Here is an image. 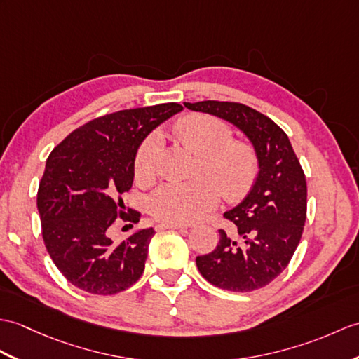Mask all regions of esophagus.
Returning a JSON list of instances; mask_svg holds the SVG:
<instances>
[{"label":"esophagus","mask_w":359,"mask_h":359,"mask_svg":"<svg viewBox=\"0 0 359 359\" xmlns=\"http://www.w3.org/2000/svg\"><path fill=\"white\" fill-rule=\"evenodd\" d=\"M157 231H165V229H187L188 226H185V224H179V223H166V222H162L157 224Z\"/></svg>","instance_id":"34e87169"}]
</instances>
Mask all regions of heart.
<instances>
[{
  "mask_svg": "<svg viewBox=\"0 0 359 359\" xmlns=\"http://www.w3.org/2000/svg\"><path fill=\"white\" fill-rule=\"evenodd\" d=\"M183 147L198 154V177L185 183H165L149 197L148 210L166 223H193L217 206L243 200L255 185L260 161L252 144L231 137L228 123L205 113H189L172 127ZM162 140L157 133L142 142L135 157V174L142 183L153 182L159 166Z\"/></svg>",
  "mask_w": 359,
  "mask_h": 359,
  "instance_id": "heart-1",
  "label": "heart"
}]
</instances>
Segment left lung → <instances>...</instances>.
<instances>
[{
	"instance_id": "left-lung-1",
	"label": "left lung",
	"mask_w": 359,
	"mask_h": 359,
	"mask_svg": "<svg viewBox=\"0 0 359 359\" xmlns=\"http://www.w3.org/2000/svg\"><path fill=\"white\" fill-rule=\"evenodd\" d=\"M234 123L251 139L260 171L251 193L223 217L232 234L220 229L212 252L196 258L203 278L231 292L264 287L286 269L302 240L307 212V185L287 135L268 116L240 102L183 104Z\"/></svg>"
}]
</instances>
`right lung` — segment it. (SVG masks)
Here are the masks:
<instances>
[{
    "label": "right lung",
    "instance_id": "add662e5",
    "mask_svg": "<svg viewBox=\"0 0 359 359\" xmlns=\"http://www.w3.org/2000/svg\"><path fill=\"white\" fill-rule=\"evenodd\" d=\"M183 110L176 102L121 110L73 130L50 153L38 188V211L47 252L73 286L95 295H114L140 278L154 229L121 243L113 224H136L140 212L125 210L135 157L151 130Z\"/></svg>",
    "mask_w": 359,
    "mask_h": 359
}]
</instances>
